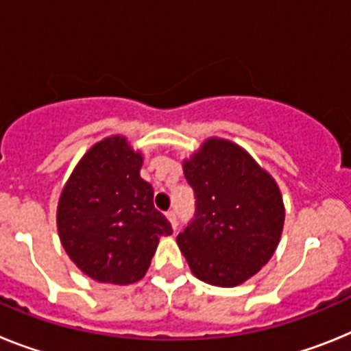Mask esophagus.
Here are the masks:
<instances>
[{"label":"esophagus","instance_id":"34e87169","mask_svg":"<svg viewBox=\"0 0 351 351\" xmlns=\"http://www.w3.org/2000/svg\"><path fill=\"white\" fill-rule=\"evenodd\" d=\"M166 217H167V221L171 222L173 230H176V212L175 210H169V212H166Z\"/></svg>","mask_w":351,"mask_h":351}]
</instances>
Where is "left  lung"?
Returning a JSON list of instances; mask_svg holds the SVG:
<instances>
[{
	"label": "left lung",
	"mask_w": 351,
	"mask_h": 351,
	"mask_svg": "<svg viewBox=\"0 0 351 351\" xmlns=\"http://www.w3.org/2000/svg\"><path fill=\"white\" fill-rule=\"evenodd\" d=\"M184 173L196 197L194 219L176 242L194 276L231 288L260 272L276 252L285 205L276 180L247 152L210 138Z\"/></svg>",
	"instance_id": "1"
}]
</instances>
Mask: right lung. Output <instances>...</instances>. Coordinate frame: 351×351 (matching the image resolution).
<instances>
[{
	"instance_id": "add662e5",
	"label": "right lung",
	"mask_w": 351,
	"mask_h": 351,
	"mask_svg": "<svg viewBox=\"0 0 351 351\" xmlns=\"http://www.w3.org/2000/svg\"><path fill=\"white\" fill-rule=\"evenodd\" d=\"M141 166V154L123 136L102 139L79 160L58 201L62 245L99 282H138L158 239L173 233L154 206V189L139 176Z\"/></svg>"
}]
</instances>
